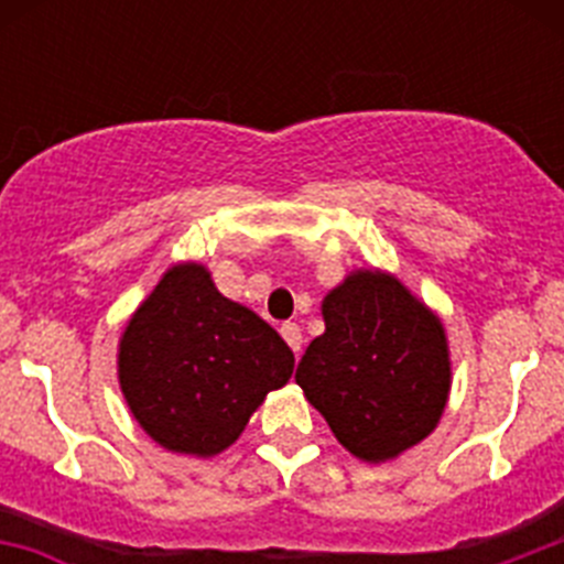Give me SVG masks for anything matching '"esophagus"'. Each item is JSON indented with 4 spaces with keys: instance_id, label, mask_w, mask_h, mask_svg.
<instances>
[{
    "instance_id": "34e87169",
    "label": "esophagus",
    "mask_w": 564,
    "mask_h": 564,
    "mask_svg": "<svg viewBox=\"0 0 564 564\" xmlns=\"http://www.w3.org/2000/svg\"><path fill=\"white\" fill-rule=\"evenodd\" d=\"M279 333H282V338H285L288 347H291L293 352L302 350V327H299L296 322H285V325L279 327Z\"/></svg>"
}]
</instances>
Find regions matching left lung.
Returning <instances> with one entry per match:
<instances>
[{
    "label": "left lung",
    "instance_id": "left-lung-1",
    "mask_svg": "<svg viewBox=\"0 0 564 564\" xmlns=\"http://www.w3.org/2000/svg\"><path fill=\"white\" fill-rule=\"evenodd\" d=\"M322 316L296 383L344 449L383 463L432 435L452 387L441 318L383 271L350 273Z\"/></svg>",
    "mask_w": 564,
    "mask_h": 564
}]
</instances>
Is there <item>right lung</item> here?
Wrapping results in <instances>:
<instances>
[{"label":"right lung","mask_w":564,"mask_h":564,"mask_svg":"<svg viewBox=\"0 0 564 564\" xmlns=\"http://www.w3.org/2000/svg\"><path fill=\"white\" fill-rule=\"evenodd\" d=\"M291 376L293 352L282 336L223 296L197 262L163 273L118 344V378L134 421L181 455L228 449Z\"/></svg>","instance_id":"right-lung-1"}]
</instances>
